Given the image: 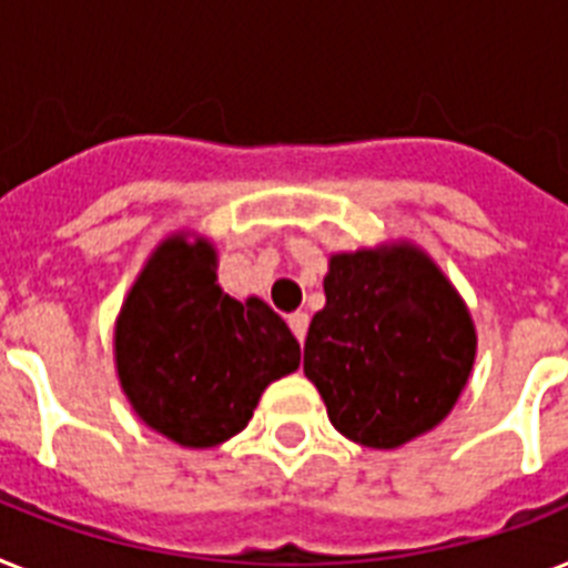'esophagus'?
Returning a JSON list of instances; mask_svg holds the SVG:
<instances>
[{
    "instance_id": "esophagus-1",
    "label": "esophagus",
    "mask_w": 568,
    "mask_h": 568,
    "mask_svg": "<svg viewBox=\"0 0 568 568\" xmlns=\"http://www.w3.org/2000/svg\"><path fill=\"white\" fill-rule=\"evenodd\" d=\"M290 322V331H293L295 334V339L298 342H304V336H307V322H311V318H307V313H293V316L287 318Z\"/></svg>"
}]
</instances>
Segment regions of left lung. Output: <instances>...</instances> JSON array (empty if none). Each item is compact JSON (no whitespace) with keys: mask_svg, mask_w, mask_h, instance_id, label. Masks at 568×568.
Listing matches in <instances>:
<instances>
[{"mask_svg":"<svg viewBox=\"0 0 568 568\" xmlns=\"http://www.w3.org/2000/svg\"><path fill=\"white\" fill-rule=\"evenodd\" d=\"M476 325L442 266L412 241L327 261L325 307L304 342V377L348 442L397 449L429 433L462 397Z\"/></svg>","mask_w":568,"mask_h":568,"instance_id":"8db88e82","label":"left lung"}]
</instances>
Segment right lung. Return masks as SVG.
I'll list each match as a JSON object with an SVG mask.
<instances>
[{"mask_svg":"<svg viewBox=\"0 0 568 568\" xmlns=\"http://www.w3.org/2000/svg\"><path fill=\"white\" fill-rule=\"evenodd\" d=\"M121 392L168 442L209 449L250 424L264 388L302 363L284 318L217 284V250L173 232L144 261L112 334Z\"/></svg>","mask_w":568,"mask_h":568,"instance_id":"1","label":"right lung"}]
</instances>
